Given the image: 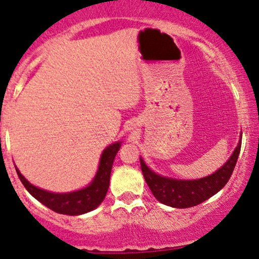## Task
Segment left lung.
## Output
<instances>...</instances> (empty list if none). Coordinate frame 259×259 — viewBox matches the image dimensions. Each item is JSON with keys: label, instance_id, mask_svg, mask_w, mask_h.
Returning a JSON list of instances; mask_svg holds the SVG:
<instances>
[{"label": "left lung", "instance_id": "left-lung-1", "mask_svg": "<svg viewBox=\"0 0 259 259\" xmlns=\"http://www.w3.org/2000/svg\"><path fill=\"white\" fill-rule=\"evenodd\" d=\"M241 150V141L228 161L211 175L198 180H175L155 174L141 158L144 180L159 202L172 208H190L198 205L219 192L228 184Z\"/></svg>", "mask_w": 259, "mask_h": 259}]
</instances>
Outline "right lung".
<instances>
[{
    "mask_svg": "<svg viewBox=\"0 0 259 259\" xmlns=\"http://www.w3.org/2000/svg\"><path fill=\"white\" fill-rule=\"evenodd\" d=\"M120 147L121 142H116V143L109 145L101 154L98 172L92 184L87 186L85 188L74 191V192L54 193L41 190V188L31 185L28 180H25V177L19 172L17 167L16 171L28 192L44 205L60 214L80 215V214L88 213L99 207V204L105 198L110 185L112 164H114L115 156Z\"/></svg>",
    "mask_w": 259,
    "mask_h": 259,
    "instance_id": "add662e5",
    "label": "right lung"
}]
</instances>
